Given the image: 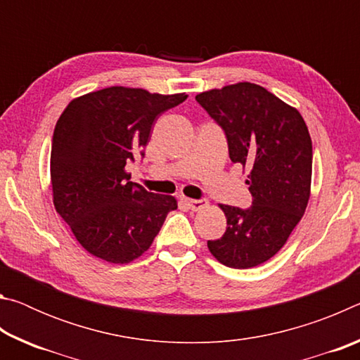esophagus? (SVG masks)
<instances>
[{"label":"esophagus","mask_w":360,"mask_h":360,"mask_svg":"<svg viewBox=\"0 0 360 360\" xmlns=\"http://www.w3.org/2000/svg\"><path fill=\"white\" fill-rule=\"evenodd\" d=\"M186 202L192 211H202L208 206V202H206V200H186Z\"/></svg>","instance_id":"34e87169"}]
</instances>
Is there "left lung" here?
<instances>
[{
  "instance_id": "1",
  "label": "left lung",
  "mask_w": 360,
  "mask_h": 360,
  "mask_svg": "<svg viewBox=\"0 0 360 360\" xmlns=\"http://www.w3.org/2000/svg\"><path fill=\"white\" fill-rule=\"evenodd\" d=\"M222 127L233 163L248 172L252 206L219 205L227 219L222 238L208 249L230 268L270 260L300 222L311 193L313 146L297 108L266 89L236 82L195 96Z\"/></svg>"
}]
</instances>
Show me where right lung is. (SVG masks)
Returning <instances> with one entry per match:
<instances>
[{
    "mask_svg": "<svg viewBox=\"0 0 360 360\" xmlns=\"http://www.w3.org/2000/svg\"><path fill=\"white\" fill-rule=\"evenodd\" d=\"M187 96L114 85L71 100L58 117L51 150L53 206L95 257L130 264L178 208L172 195L131 182L125 165L144 157L158 115Z\"/></svg>",
    "mask_w": 360,
    "mask_h": 360,
    "instance_id": "obj_1",
    "label": "right lung"
}]
</instances>
